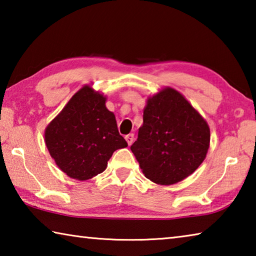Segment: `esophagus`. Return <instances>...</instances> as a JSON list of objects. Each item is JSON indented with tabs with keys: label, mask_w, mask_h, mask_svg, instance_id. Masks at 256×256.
<instances>
[{
	"label": "esophagus",
	"mask_w": 256,
	"mask_h": 256,
	"mask_svg": "<svg viewBox=\"0 0 256 256\" xmlns=\"http://www.w3.org/2000/svg\"><path fill=\"white\" fill-rule=\"evenodd\" d=\"M124 138H125V140H126L128 144L131 146L133 140H134V134H133V133H130V134H128V136H125Z\"/></svg>",
	"instance_id": "esophagus-1"
}]
</instances>
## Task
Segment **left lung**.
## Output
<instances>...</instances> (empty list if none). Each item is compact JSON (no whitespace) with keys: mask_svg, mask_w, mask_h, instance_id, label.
<instances>
[{"mask_svg":"<svg viewBox=\"0 0 256 256\" xmlns=\"http://www.w3.org/2000/svg\"><path fill=\"white\" fill-rule=\"evenodd\" d=\"M209 146L206 120L183 94L167 86L148 98L131 150L146 178L172 185L198 170Z\"/></svg>","mask_w":256,"mask_h":256,"instance_id":"left-lung-1","label":"left lung"}]
</instances>
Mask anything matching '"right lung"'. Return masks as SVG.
<instances>
[{
  "instance_id": "obj_1",
  "label": "right lung",
  "mask_w": 256,
  "mask_h": 256,
  "mask_svg": "<svg viewBox=\"0 0 256 256\" xmlns=\"http://www.w3.org/2000/svg\"><path fill=\"white\" fill-rule=\"evenodd\" d=\"M105 102L102 94L84 86L47 125L45 144L50 157L71 178L86 180L100 174L112 152L128 146Z\"/></svg>"
}]
</instances>
